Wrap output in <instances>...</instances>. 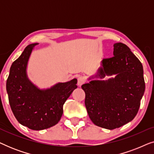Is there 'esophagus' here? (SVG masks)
I'll list each match as a JSON object with an SVG mask.
<instances>
[{
	"label": "esophagus",
	"mask_w": 154,
	"mask_h": 154,
	"mask_svg": "<svg viewBox=\"0 0 154 154\" xmlns=\"http://www.w3.org/2000/svg\"><path fill=\"white\" fill-rule=\"evenodd\" d=\"M84 83H85V79H84L83 77L81 76L78 78V85H79V87H81Z\"/></svg>",
	"instance_id": "obj_1"
}]
</instances>
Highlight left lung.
Returning <instances> with one entry per match:
<instances>
[{"label":"left lung","instance_id":"8db88e82","mask_svg":"<svg viewBox=\"0 0 154 154\" xmlns=\"http://www.w3.org/2000/svg\"><path fill=\"white\" fill-rule=\"evenodd\" d=\"M113 57L103 59L97 74L83 84L85 104L88 115L94 125L113 130L132 121L137 113L145 90L142 63L127 45H113Z\"/></svg>","mask_w":154,"mask_h":154}]
</instances>
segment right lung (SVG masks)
Instances as JSON below:
<instances>
[{
  "label": "right lung",
  "instance_id": "right-lung-1",
  "mask_svg": "<svg viewBox=\"0 0 154 154\" xmlns=\"http://www.w3.org/2000/svg\"><path fill=\"white\" fill-rule=\"evenodd\" d=\"M38 43L26 47L12 64L6 83L8 100L19 123L33 130L55 125L63 113V105L77 88V79L58 83L50 88L39 89L29 81L26 73L29 59Z\"/></svg>",
  "mask_w": 154,
  "mask_h": 154
}]
</instances>
